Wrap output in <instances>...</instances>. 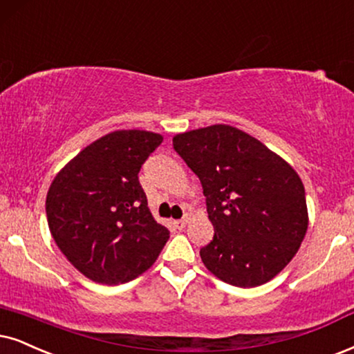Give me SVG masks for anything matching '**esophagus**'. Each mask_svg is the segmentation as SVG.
<instances>
[{"label": "esophagus", "instance_id": "34e87169", "mask_svg": "<svg viewBox=\"0 0 354 354\" xmlns=\"http://www.w3.org/2000/svg\"><path fill=\"white\" fill-rule=\"evenodd\" d=\"M187 221H189V217H183L181 218V221H176V222H174V227H176V229H185V227H186V223H187Z\"/></svg>", "mask_w": 354, "mask_h": 354}]
</instances>
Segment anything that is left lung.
Listing matches in <instances>:
<instances>
[{
  "mask_svg": "<svg viewBox=\"0 0 354 354\" xmlns=\"http://www.w3.org/2000/svg\"><path fill=\"white\" fill-rule=\"evenodd\" d=\"M176 153L198 174L214 239L201 248L205 268L239 288L271 281L306 236V189L288 162L225 124L173 137Z\"/></svg>",
  "mask_w": 354,
  "mask_h": 354,
  "instance_id": "1",
  "label": "left lung"
}]
</instances>
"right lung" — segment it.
<instances>
[{"mask_svg": "<svg viewBox=\"0 0 354 354\" xmlns=\"http://www.w3.org/2000/svg\"><path fill=\"white\" fill-rule=\"evenodd\" d=\"M163 142L160 133L115 131L58 171L46 212L57 247L100 284H122L149 270L169 239L151 216L138 171Z\"/></svg>", "mask_w": 354, "mask_h": 354, "instance_id": "add662e5", "label": "right lung"}]
</instances>
